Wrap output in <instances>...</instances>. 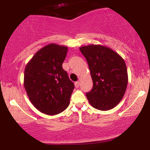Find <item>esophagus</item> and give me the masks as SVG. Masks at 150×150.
Instances as JSON below:
<instances>
[{
    "instance_id": "1",
    "label": "esophagus",
    "mask_w": 150,
    "mask_h": 150,
    "mask_svg": "<svg viewBox=\"0 0 150 150\" xmlns=\"http://www.w3.org/2000/svg\"><path fill=\"white\" fill-rule=\"evenodd\" d=\"M75 87H80V82H76L75 83Z\"/></svg>"
}]
</instances>
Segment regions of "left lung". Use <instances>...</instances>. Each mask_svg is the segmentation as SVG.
<instances>
[{"label":"left lung","mask_w":150,"mask_h":150,"mask_svg":"<svg viewBox=\"0 0 150 150\" xmlns=\"http://www.w3.org/2000/svg\"><path fill=\"white\" fill-rule=\"evenodd\" d=\"M88 63L93 88L86 94L89 104L101 111L112 109L123 99L128 82L123 58L106 46L89 44L80 47Z\"/></svg>","instance_id":"obj_1"}]
</instances>
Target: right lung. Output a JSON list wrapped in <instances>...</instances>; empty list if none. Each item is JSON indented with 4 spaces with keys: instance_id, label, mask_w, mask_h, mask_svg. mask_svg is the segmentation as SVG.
Listing matches in <instances>:
<instances>
[{
    "instance_id": "right-lung-1",
    "label": "right lung",
    "mask_w": 150,
    "mask_h": 150,
    "mask_svg": "<svg viewBox=\"0 0 150 150\" xmlns=\"http://www.w3.org/2000/svg\"><path fill=\"white\" fill-rule=\"evenodd\" d=\"M67 52L66 46L49 44L39 50L26 65V92L34 107L45 114H58L70 104L75 86L62 68Z\"/></svg>"
}]
</instances>
